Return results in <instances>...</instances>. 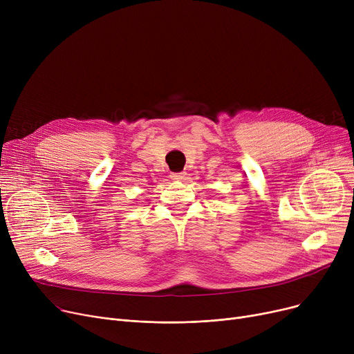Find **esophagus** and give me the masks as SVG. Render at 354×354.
<instances>
[{
	"label": "esophagus",
	"instance_id": "obj_1",
	"mask_svg": "<svg viewBox=\"0 0 354 354\" xmlns=\"http://www.w3.org/2000/svg\"><path fill=\"white\" fill-rule=\"evenodd\" d=\"M171 178H172L174 180H180V179H183V178H185V174H183V172H179V174H171Z\"/></svg>",
	"mask_w": 354,
	"mask_h": 354
}]
</instances>
